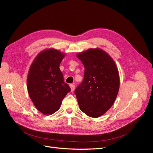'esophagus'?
I'll list each match as a JSON object with an SVG mask.
<instances>
[{
	"mask_svg": "<svg viewBox=\"0 0 153 153\" xmlns=\"http://www.w3.org/2000/svg\"><path fill=\"white\" fill-rule=\"evenodd\" d=\"M69 86H70V88H71V91H74V90H75V86L74 84H69Z\"/></svg>",
	"mask_w": 153,
	"mask_h": 153,
	"instance_id": "34e87169",
	"label": "esophagus"
}]
</instances>
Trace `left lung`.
<instances>
[{"instance_id":"8db88e82","label":"left lung","mask_w":153,"mask_h":153,"mask_svg":"<svg viewBox=\"0 0 153 153\" xmlns=\"http://www.w3.org/2000/svg\"><path fill=\"white\" fill-rule=\"evenodd\" d=\"M85 68L84 80L75 91L80 110L99 117L112 106L119 89V75L110 55L100 48L77 54Z\"/></svg>"}]
</instances>
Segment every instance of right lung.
I'll list each match as a JSON object with an SVG mask.
<instances>
[{"label":"right lung","instance_id":"add662e5","mask_svg":"<svg viewBox=\"0 0 153 153\" xmlns=\"http://www.w3.org/2000/svg\"><path fill=\"white\" fill-rule=\"evenodd\" d=\"M64 55L57 50L41 52L34 59L27 76V90L39 111L45 115L55 113L71 89L64 82L59 65Z\"/></svg>","mask_w":153,"mask_h":153}]
</instances>
